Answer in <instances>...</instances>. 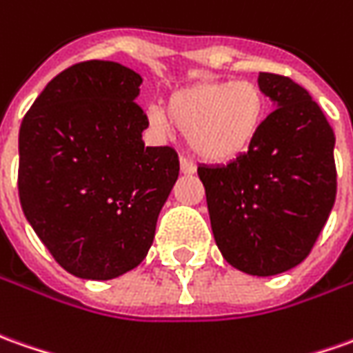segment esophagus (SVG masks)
I'll list each match as a JSON object with an SVG mask.
<instances>
[{
	"instance_id": "1",
	"label": "esophagus",
	"mask_w": 353,
	"mask_h": 353,
	"mask_svg": "<svg viewBox=\"0 0 353 353\" xmlns=\"http://www.w3.org/2000/svg\"><path fill=\"white\" fill-rule=\"evenodd\" d=\"M179 168H181V174H185V176H193L196 172V166L189 160V158L181 157L179 158Z\"/></svg>"
}]
</instances>
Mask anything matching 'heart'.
Listing matches in <instances>:
<instances>
[{"mask_svg": "<svg viewBox=\"0 0 353 353\" xmlns=\"http://www.w3.org/2000/svg\"><path fill=\"white\" fill-rule=\"evenodd\" d=\"M268 100L251 81H199L168 98L166 112L150 106L148 125L158 133L172 127L203 160L230 162L245 154L267 123Z\"/></svg>", "mask_w": 353, "mask_h": 353, "instance_id": "heart-1", "label": "heart"}]
</instances>
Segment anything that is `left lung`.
Listing matches in <instances>:
<instances>
[{"mask_svg":"<svg viewBox=\"0 0 353 353\" xmlns=\"http://www.w3.org/2000/svg\"><path fill=\"white\" fill-rule=\"evenodd\" d=\"M274 104L255 145L226 166H199L222 257L253 276H274L311 253L336 199L334 131L292 79L259 73Z\"/></svg>","mask_w":353,"mask_h":353,"instance_id":"obj_1","label":"left lung"}]
</instances>
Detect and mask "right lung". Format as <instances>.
I'll list each match as a JSON object with an SVG mask.
<instances>
[{"mask_svg": "<svg viewBox=\"0 0 353 353\" xmlns=\"http://www.w3.org/2000/svg\"><path fill=\"white\" fill-rule=\"evenodd\" d=\"M143 79L116 61L54 77L19 131V199L67 272L112 280L141 265L179 176L170 146H145Z\"/></svg>", "mask_w": 353, "mask_h": 353, "instance_id": "1", "label": "right lung"}]
</instances>
